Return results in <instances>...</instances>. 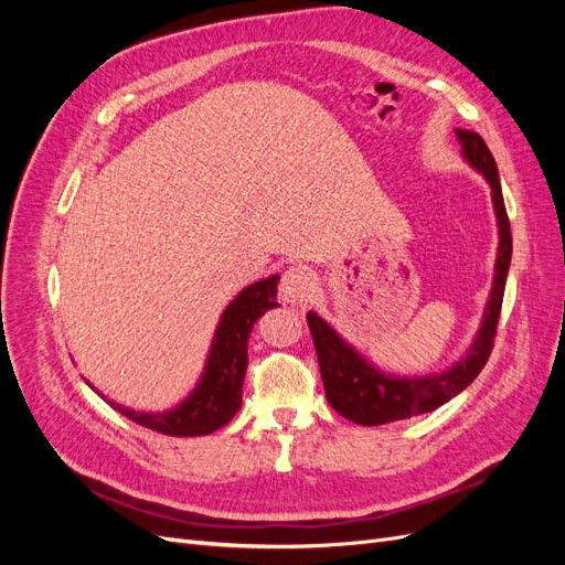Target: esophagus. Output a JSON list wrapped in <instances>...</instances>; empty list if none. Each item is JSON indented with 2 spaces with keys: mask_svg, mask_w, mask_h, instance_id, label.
Returning a JSON list of instances; mask_svg holds the SVG:
<instances>
[{
  "mask_svg": "<svg viewBox=\"0 0 565 565\" xmlns=\"http://www.w3.org/2000/svg\"><path fill=\"white\" fill-rule=\"evenodd\" d=\"M316 292V278L306 266H289L280 278V299L285 303L301 306L311 301Z\"/></svg>",
  "mask_w": 565,
  "mask_h": 565,
  "instance_id": "obj_1",
  "label": "esophagus"
}]
</instances>
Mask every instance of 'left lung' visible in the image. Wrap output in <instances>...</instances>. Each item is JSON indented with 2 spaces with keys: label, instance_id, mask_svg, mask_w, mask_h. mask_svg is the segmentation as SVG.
<instances>
[{
  "label": "left lung",
  "instance_id": "8db88e82",
  "mask_svg": "<svg viewBox=\"0 0 565 565\" xmlns=\"http://www.w3.org/2000/svg\"><path fill=\"white\" fill-rule=\"evenodd\" d=\"M455 134L461 146V158H465L478 174H483V179L490 185L492 210L494 218H498L500 235L490 297L486 303L481 328H478L467 353L443 372L417 374V377H398V374H388L374 363H370L361 351L349 344V341L316 311H309V316H306L318 353L324 396H328V403L341 417H347L361 426H380L431 413V409L455 398L457 393L465 391L478 377V372L483 370L492 351V339L494 332H498L507 273L511 264V228L502 198L498 164H494L492 152L476 131L455 129Z\"/></svg>",
  "mask_w": 565,
  "mask_h": 565
}]
</instances>
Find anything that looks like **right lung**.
Returning <instances> with one entry per match:
<instances>
[{
    "mask_svg": "<svg viewBox=\"0 0 565 565\" xmlns=\"http://www.w3.org/2000/svg\"><path fill=\"white\" fill-rule=\"evenodd\" d=\"M278 280L270 276L245 287L218 318L212 347L204 361V370L195 388L162 413H146V409H131L108 401L104 393L96 391L100 398L108 401L119 415L131 422L148 426V429L164 436H207L221 426L228 424L243 405V382L247 370V341L254 330V322L268 309H276Z\"/></svg>",
    "mask_w": 565,
    "mask_h": 565,
    "instance_id": "add662e5",
    "label": "right lung"
}]
</instances>
